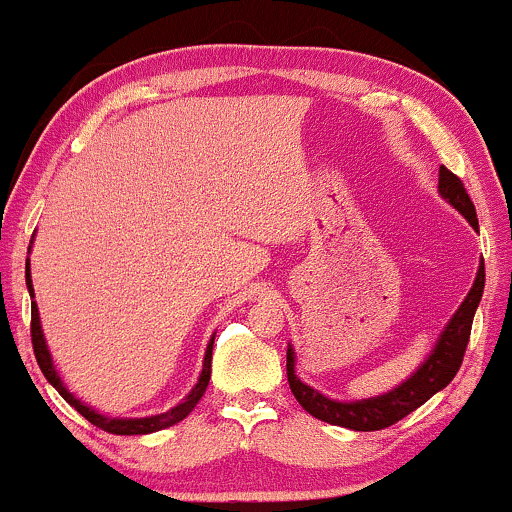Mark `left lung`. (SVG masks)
Instances as JSON below:
<instances>
[{"label":"left lung","instance_id":"8db88e82","mask_svg":"<svg viewBox=\"0 0 512 512\" xmlns=\"http://www.w3.org/2000/svg\"><path fill=\"white\" fill-rule=\"evenodd\" d=\"M438 192L443 195V199H448L452 207L460 211L464 219L472 223V228H479L477 209H474L472 199H469L467 190H464L462 180L455 173H450L445 166H440ZM484 281L486 274L484 262H481L472 291L467 293V298L457 308V313L445 325L443 334H440L436 342V349L416 368V373L404 380L402 385H397L395 390L378 397L356 399V402H337V399L320 395L310 385L301 383V378H296V354H293V349L289 346V351H286V375H289L293 397L298 399V404L308 414H313L315 419L327 421L332 426L354 428V431H380V428L397 424L399 419H404L411 411L428 402L436 392L448 387L450 380L457 375V370L462 366L464 351H467L474 313H477L481 293H484Z\"/></svg>","mask_w":512,"mask_h":512}]
</instances>
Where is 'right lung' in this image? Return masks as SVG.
<instances>
[{
	"label": "right lung",
	"mask_w": 512,
	"mask_h": 512,
	"mask_svg": "<svg viewBox=\"0 0 512 512\" xmlns=\"http://www.w3.org/2000/svg\"><path fill=\"white\" fill-rule=\"evenodd\" d=\"M28 252H31V248H28ZM26 286H28V293H31V298H33L31 262H28V260H26ZM31 342H33V351H35V361H38V366H40V370H43L45 378H48V383L52 387H57V392H60V395L67 399V402L72 404V407L79 411V414L84 416V419L91 421L93 426L103 428V431L115 433V436H144V433L163 431V428L178 424V421L185 419V416L197 407L199 399H202L204 392H207V385H209V378H211V349H214V337H211V342L207 346V354H204V366H202V373H199L197 385L192 387L190 395L182 399L180 404H175L173 409L163 411V414L144 416V419H113V416L98 414L96 409L86 407L84 402H79V399H76L72 392H69L67 387H64V383L60 380V375H57V370H55V363H52L48 344H45L43 327H40L38 305H35V301H31Z\"/></svg>",
	"instance_id": "add662e5"
}]
</instances>
